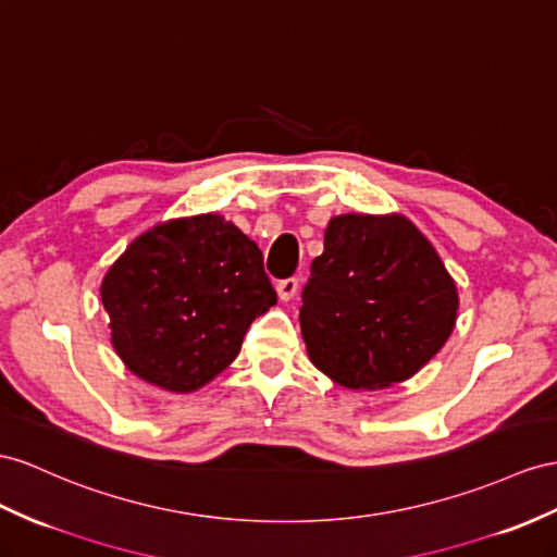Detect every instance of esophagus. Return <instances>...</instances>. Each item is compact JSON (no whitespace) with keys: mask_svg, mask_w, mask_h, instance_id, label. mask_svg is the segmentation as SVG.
Wrapping results in <instances>:
<instances>
[{"mask_svg":"<svg viewBox=\"0 0 557 557\" xmlns=\"http://www.w3.org/2000/svg\"><path fill=\"white\" fill-rule=\"evenodd\" d=\"M275 289H277L280 301H289V298H294L296 292H298V280H296V277L280 280V282L275 284Z\"/></svg>","mask_w":557,"mask_h":557,"instance_id":"1","label":"esophagus"}]
</instances>
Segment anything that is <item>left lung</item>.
Here are the masks:
<instances>
[{"label": "left lung", "instance_id": "left-lung-1", "mask_svg": "<svg viewBox=\"0 0 557 557\" xmlns=\"http://www.w3.org/2000/svg\"><path fill=\"white\" fill-rule=\"evenodd\" d=\"M310 362L350 391L414 376L454 332L459 292L440 253L403 213H341L301 294Z\"/></svg>", "mask_w": 557, "mask_h": 557}]
</instances>
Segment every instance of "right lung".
Wrapping results in <instances>:
<instances>
[{
  "label": "right lung",
  "mask_w": 557,
  "mask_h": 557,
  "mask_svg": "<svg viewBox=\"0 0 557 557\" xmlns=\"http://www.w3.org/2000/svg\"><path fill=\"white\" fill-rule=\"evenodd\" d=\"M101 301L126 369L183 395L237 358L277 294L256 242L221 213H197L140 233L108 268Z\"/></svg>",
  "instance_id": "add662e5"
}]
</instances>
